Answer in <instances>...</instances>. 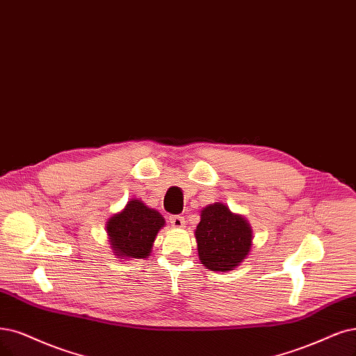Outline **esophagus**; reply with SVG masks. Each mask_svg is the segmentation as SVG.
I'll return each instance as SVG.
<instances>
[{
	"mask_svg": "<svg viewBox=\"0 0 356 356\" xmlns=\"http://www.w3.org/2000/svg\"><path fill=\"white\" fill-rule=\"evenodd\" d=\"M168 220H170V222H171V226H173L175 229L185 227V218L180 217V216H170Z\"/></svg>",
	"mask_w": 356,
	"mask_h": 356,
	"instance_id": "34e87169",
	"label": "esophagus"
}]
</instances>
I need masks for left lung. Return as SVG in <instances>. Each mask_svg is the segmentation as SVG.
Returning <instances> with one entry per match:
<instances>
[{"mask_svg":"<svg viewBox=\"0 0 356 356\" xmlns=\"http://www.w3.org/2000/svg\"><path fill=\"white\" fill-rule=\"evenodd\" d=\"M195 238L204 267L211 271H230L251 251L252 229L245 217L216 202L202 208Z\"/></svg>","mask_w":356,"mask_h":356,"instance_id":"obj_1","label":"left lung"}]
</instances>
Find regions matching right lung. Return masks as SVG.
I'll list each match as a JSON object with an SVG mask.
<instances>
[{
	"label": "right lung",
	"mask_w": 356,
	"mask_h": 356,
	"mask_svg": "<svg viewBox=\"0 0 356 356\" xmlns=\"http://www.w3.org/2000/svg\"><path fill=\"white\" fill-rule=\"evenodd\" d=\"M164 217L139 200H130L123 211L107 221V233L114 255L122 259H143L151 255Z\"/></svg>",
	"instance_id": "1"
}]
</instances>
